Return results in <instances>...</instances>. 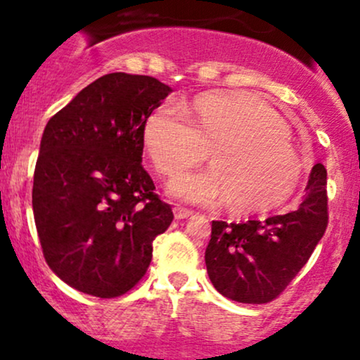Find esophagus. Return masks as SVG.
I'll return each mask as SVG.
<instances>
[{
  "instance_id": "34e87169",
  "label": "esophagus",
  "mask_w": 360,
  "mask_h": 360,
  "mask_svg": "<svg viewBox=\"0 0 360 360\" xmlns=\"http://www.w3.org/2000/svg\"><path fill=\"white\" fill-rule=\"evenodd\" d=\"M190 215H193V212L183 209V207H176V209H174V217L176 219H188Z\"/></svg>"
}]
</instances>
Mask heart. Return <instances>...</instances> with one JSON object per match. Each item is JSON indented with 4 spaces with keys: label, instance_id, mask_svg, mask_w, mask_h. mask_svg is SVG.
Segmentation results:
<instances>
[{
    "label": "heart",
    "instance_id": "heart-1",
    "mask_svg": "<svg viewBox=\"0 0 360 360\" xmlns=\"http://www.w3.org/2000/svg\"><path fill=\"white\" fill-rule=\"evenodd\" d=\"M143 146L155 170L174 177L207 157L212 167L169 184L190 203L226 200L234 214H259L285 203L304 164L288 126L248 91H207L190 107H158L143 124Z\"/></svg>",
    "mask_w": 360,
    "mask_h": 360
}]
</instances>
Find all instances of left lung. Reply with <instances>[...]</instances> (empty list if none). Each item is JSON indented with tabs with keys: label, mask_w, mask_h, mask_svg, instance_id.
Wrapping results in <instances>:
<instances>
[{
	"label": "left lung",
	"mask_w": 360,
	"mask_h": 360,
	"mask_svg": "<svg viewBox=\"0 0 360 360\" xmlns=\"http://www.w3.org/2000/svg\"><path fill=\"white\" fill-rule=\"evenodd\" d=\"M328 228L326 169L316 164L298 209L264 221H212L205 250L215 290L241 304H267L307 264Z\"/></svg>",
	"instance_id": "1"
}]
</instances>
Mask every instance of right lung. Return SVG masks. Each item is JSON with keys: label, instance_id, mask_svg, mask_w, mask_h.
<instances>
[{"label": "right lung", "instance_id": "right-lung-1", "mask_svg": "<svg viewBox=\"0 0 360 360\" xmlns=\"http://www.w3.org/2000/svg\"><path fill=\"white\" fill-rule=\"evenodd\" d=\"M170 91L150 75L113 72L44 127L32 186L37 236L50 269L82 293L134 288L172 222L141 165L143 124Z\"/></svg>", "mask_w": 360, "mask_h": 360}]
</instances>
